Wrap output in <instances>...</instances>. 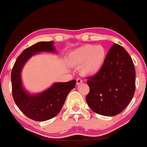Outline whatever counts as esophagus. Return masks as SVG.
<instances>
[{"label": "esophagus", "instance_id": "esophagus-1", "mask_svg": "<svg viewBox=\"0 0 147 147\" xmlns=\"http://www.w3.org/2000/svg\"><path fill=\"white\" fill-rule=\"evenodd\" d=\"M83 82V81H82V79L81 78H77V85H79V84H81Z\"/></svg>", "mask_w": 147, "mask_h": 147}]
</instances>
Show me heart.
<instances>
[{
  "label": "heart",
  "instance_id": "heart-1",
  "mask_svg": "<svg viewBox=\"0 0 147 147\" xmlns=\"http://www.w3.org/2000/svg\"><path fill=\"white\" fill-rule=\"evenodd\" d=\"M106 57V50L102 45L87 44L72 52L70 59L74 65L81 66V72L84 75L91 76L102 69Z\"/></svg>",
  "mask_w": 147,
  "mask_h": 147
}]
</instances>
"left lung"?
<instances>
[{"mask_svg":"<svg viewBox=\"0 0 147 147\" xmlns=\"http://www.w3.org/2000/svg\"><path fill=\"white\" fill-rule=\"evenodd\" d=\"M90 92L86 99L96 113L114 116L120 113L132 99L136 90L133 60L121 45L115 43L98 73L88 77Z\"/></svg>","mask_w":147,"mask_h":147,"instance_id":"left-lung-1","label":"left lung"}]
</instances>
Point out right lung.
I'll return each mask as SVG.
<instances>
[{"label": "right lung", "instance_id": "1", "mask_svg": "<svg viewBox=\"0 0 147 147\" xmlns=\"http://www.w3.org/2000/svg\"><path fill=\"white\" fill-rule=\"evenodd\" d=\"M41 52H55L54 42H38L23 50L14 63L11 73L15 103L27 117L38 122L52 119L59 113L67 95L77 83L75 79L55 83L48 90L37 95H30L25 91L22 86L21 70L30 57Z\"/></svg>", "mask_w": 147, "mask_h": 147}]
</instances>
